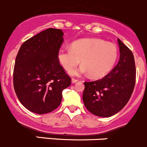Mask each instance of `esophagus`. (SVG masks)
Segmentation results:
<instances>
[{
  "label": "esophagus",
  "instance_id": "esophagus-1",
  "mask_svg": "<svg viewBox=\"0 0 147 147\" xmlns=\"http://www.w3.org/2000/svg\"><path fill=\"white\" fill-rule=\"evenodd\" d=\"M77 81H78V80L74 79V78H72V79H71V82H72V84H75V83H76Z\"/></svg>",
  "mask_w": 147,
  "mask_h": 147
}]
</instances>
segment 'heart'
Masks as SVG:
<instances>
[{"label":"heart","instance_id":"1","mask_svg":"<svg viewBox=\"0 0 147 147\" xmlns=\"http://www.w3.org/2000/svg\"><path fill=\"white\" fill-rule=\"evenodd\" d=\"M118 51L114 44L100 38H82L74 41L71 48H62L58 51V60L62 67L71 71V76L88 75L101 78L109 73L117 61Z\"/></svg>","mask_w":147,"mask_h":147}]
</instances>
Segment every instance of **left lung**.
<instances>
[{
  "mask_svg": "<svg viewBox=\"0 0 147 147\" xmlns=\"http://www.w3.org/2000/svg\"><path fill=\"white\" fill-rule=\"evenodd\" d=\"M119 61L103 78L84 82L83 101L94 115L110 117L126 106L133 93L136 81L134 58L130 49L118 39Z\"/></svg>",
  "mask_w": 147,
  "mask_h": 147,
  "instance_id": "left-lung-1",
  "label": "left lung"
}]
</instances>
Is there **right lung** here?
Instances as JSON below:
<instances>
[{"label":"right lung","mask_w":147,"mask_h":147,"mask_svg":"<svg viewBox=\"0 0 147 147\" xmlns=\"http://www.w3.org/2000/svg\"><path fill=\"white\" fill-rule=\"evenodd\" d=\"M63 36L61 29H46L25 41L17 54L14 89L22 105L35 114L56 109L63 90L71 84L58 60Z\"/></svg>","instance_id":"1"}]
</instances>
